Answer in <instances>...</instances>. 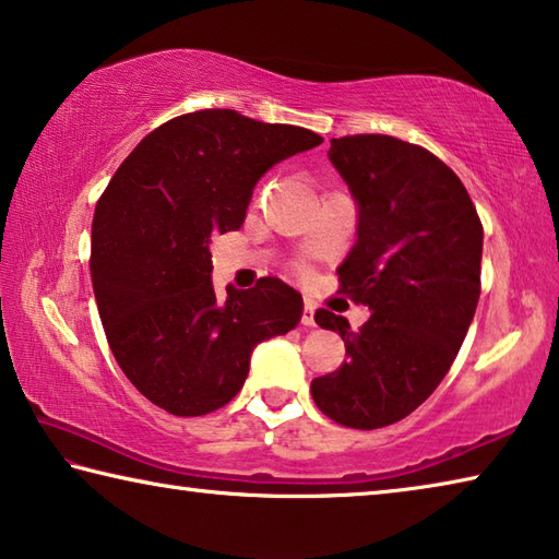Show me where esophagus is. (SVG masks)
<instances>
[{"label": "esophagus", "mask_w": 559, "mask_h": 559, "mask_svg": "<svg viewBox=\"0 0 559 559\" xmlns=\"http://www.w3.org/2000/svg\"><path fill=\"white\" fill-rule=\"evenodd\" d=\"M301 324L317 326V307L312 305V301H307L305 305V312H301Z\"/></svg>", "instance_id": "obj_1"}]
</instances>
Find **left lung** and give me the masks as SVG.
Returning a JSON list of instances; mask_svg holds the SVG:
<instances>
[{
    "instance_id": "8db88e82",
    "label": "left lung",
    "mask_w": 559,
    "mask_h": 559,
    "mask_svg": "<svg viewBox=\"0 0 559 559\" xmlns=\"http://www.w3.org/2000/svg\"><path fill=\"white\" fill-rule=\"evenodd\" d=\"M329 160L359 210L336 274L371 319L352 332L319 309L317 324L340 332L346 361L312 381V399L336 424L371 431L416 411L451 369L480 297L483 225L461 178L420 145L344 135Z\"/></svg>"
}]
</instances>
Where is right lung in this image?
<instances>
[{
    "label": "right lung",
    "mask_w": 559,
    "mask_h": 559,
    "mask_svg": "<svg viewBox=\"0 0 559 559\" xmlns=\"http://www.w3.org/2000/svg\"><path fill=\"white\" fill-rule=\"evenodd\" d=\"M322 135L230 108L173 118L121 163L96 203L91 282L128 381L173 416H205L237 396L252 349L301 319L277 277L213 289L215 233L237 230L258 180Z\"/></svg>",
    "instance_id": "1"
}]
</instances>
